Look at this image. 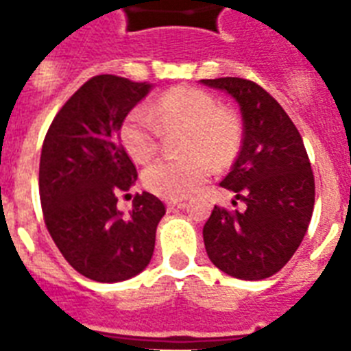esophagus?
Instances as JSON below:
<instances>
[{
    "label": "esophagus",
    "instance_id": "34e87169",
    "mask_svg": "<svg viewBox=\"0 0 351 351\" xmlns=\"http://www.w3.org/2000/svg\"><path fill=\"white\" fill-rule=\"evenodd\" d=\"M167 209H173V208H186L187 202L186 200H169V202H165Z\"/></svg>",
    "mask_w": 351,
    "mask_h": 351
}]
</instances>
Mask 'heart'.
<instances>
[{
    "label": "heart",
    "instance_id": "1",
    "mask_svg": "<svg viewBox=\"0 0 351 351\" xmlns=\"http://www.w3.org/2000/svg\"><path fill=\"white\" fill-rule=\"evenodd\" d=\"M182 127L180 156L156 160L143 171V186L164 198H184L208 180L217 165L230 164L242 143L237 112L220 107L213 96L197 87H175L154 100L151 111L138 106L120 125L121 145L134 162H149L160 145L162 131Z\"/></svg>",
    "mask_w": 351,
    "mask_h": 351
}]
</instances>
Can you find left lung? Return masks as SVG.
<instances>
[{"mask_svg": "<svg viewBox=\"0 0 351 351\" xmlns=\"http://www.w3.org/2000/svg\"><path fill=\"white\" fill-rule=\"evenodd\" d=\"M202 84L233 96L244 120L239 158L220 182L244 208L215 206L204 226L206 251L231 277L262 280L288 264L308 231L315 204L310 158L291 118L261 85L244 78Z\"/></svg>", "mask_w": 351, "mask_h": 351, "instance_id": "8db88e82", "label": "left lung"}]
</instances>
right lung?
I'll use <instances>...</instances> for the list:
<instances>
[{"label": "right lung", "instance_id": "1", "mask_svg": "<svg viewBox=\"0 0 351 351\" xmlns=\"http://www.w3.org/2000/svg\"><path fill=\"white\" fill-rule=\"evenodd\" d=\"M151 85L114 74L87 80L58 111L43 140L40 200L43 220L63 258L96 282H120L145 269L165 215L143 191L129 215L118 197L138 178L120 142L125 114Z\"/></svg>", "mask_w": 351, "mask_h": 351}]
</instances>
